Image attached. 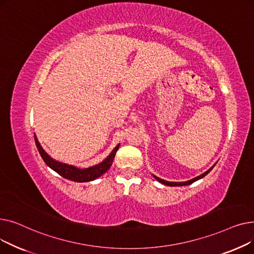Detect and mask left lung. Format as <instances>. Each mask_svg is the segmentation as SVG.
Instances as JSON below:
<instances>
[{
  "instance_id": "8db88e82",
  "label": "left lung",
  "mask_w": 254,
  "mask_h": 254,
  "mask_svg": "<svg viewBox=\"0 0 254 254\" xmlns=\"http://www.w3.org/2000/svg\"><path fill=\"white\" fill-rule=\"evenodd\" d=\"M215 165H216V163L213 165L209 170H207L205 173H203V174H201L199 176H196V177H194V178H192V179H190V180H188V181H183V182H172V181H167V180H164V179H162V178H159V177H157V176H155V175H153V177L158 181V182H161V183H163V184H165V185H168V186H183V185H190V184H191V183H193V182H195V181H197V180H199V179H202L203 177H205L208 173L215 167Z\"/></svg>"
}]
</instances>
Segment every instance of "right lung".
<instances>
[{"instance_id":"obj_1","label":"right lung","mask_w":254,"mask_h":254,"mask_svg":"<svg viewBox=\"0 0 254 254\" xmlns=\"http://www.w3.org/2000/svg\"><path fill=\"white\" fill-rule=\"evenodd\" d=\"M35 142H36V146L39 150L40 155L43 158V161L45 162V164L52 169L53 171H56L58 174H60L62 177L69 179L75 182H88V181H92L97 178H99L100 176H102L103 174L108 171L113 163V159L115 157L116 151L119 148V144L116 146V147L111 151V153L107 156L104 161L96 166H92L89 168H85V169H80L77 168L75 166L72 165H68V164H64L62 162L56 161L55 158H52L43 148L41 144L39 143L36 135H35Z\"/></svg>"}]
</instances>
